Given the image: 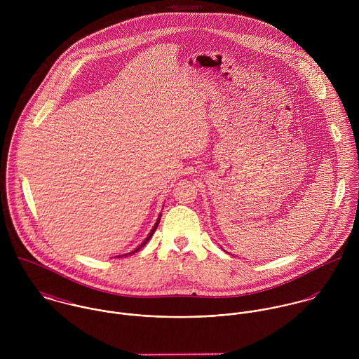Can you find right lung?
<instances>
[{
  "label": "right lung",
  "instance_id": "1",
  "mask_svg": "<svg viewBox=\"0 0 359 359\" xmlns=\"http://www.w3.org/2000/svg\"><path fill=\"white\" fill-rule=\"evenodd\" d=\"M160 217H161V215H158V218H157V222H156V224H154V229H152V232H151V233H149V236H148V238H147V239H145V241H144V243H142V245H141V246H138V248H137V249H135V250H134V252H131V253H128V255H134V253H137V252H140V250H141V249H142V248H144V246H145V245H147V243H148V241H149V239H151V238H152V235H154V231H156V228H157V225H158V222H160ZM126 257H127V255H126Z\"/></svg>",
  "mask_w": 359,
  "mask_h": 359
}]
</instances>
